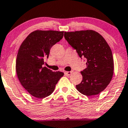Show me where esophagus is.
<instances>
[{
    "mask_svg": "<svg viewBox=\"0 0 128 128\" xmlns=\"http://www.w3.org/2000/svg\"><path fill=\"white\" fill-rule=\"evenodd\" d=\"M72 72H72V71H71V72H64V74H67V75H70L72 73Z\"/></svg>",
    "mask_w": 128,
    "mask_h": 128,
    "instance_id": "34e87169",
    "label": "esophagus"
}]
</instances>
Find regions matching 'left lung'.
<instances>
[{
    "instance_id": "1",
    "label": "left lung",
    "mask_w": 128,
    "mask_h": 128,
    "mask_svg": "<svg viewBox=\"0 0 128 128\" xmlns=\"http://www.w3.org/2000/svg\"><path fill=\"white\" fill-rule=\"evenodd\" d=\"M64 37L80 57L86 60V68L80 72L82 81L76 89L86 96L99 94L113 75V54L108 44L100 33L92 30L65 32Z\"/></svg>"
}]
</instances>
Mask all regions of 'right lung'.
<instances>
[{"label":"right lung","mask_w":128,"mask_h":128,"mask_svg":"<svg viewBox=\"0 0 128 128\" xmlns=\"http://www.w3.org/2000/svg\"><path fill=\"white\" fill-rule=\"evenodd\" d=\"M63 35L62 31L35 30L20 46L16 60V74L21 85L34 97L44 98L50 95L64 75L60 71L43 67L50 48Z\"/></svg>","instance_id":"obj_1"}]
</instances>
